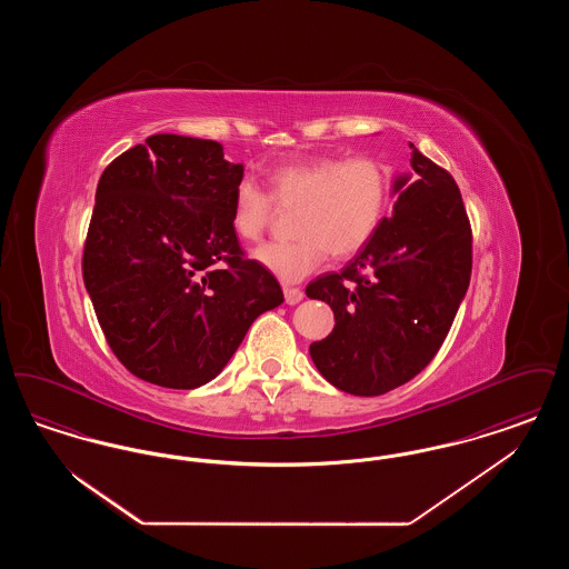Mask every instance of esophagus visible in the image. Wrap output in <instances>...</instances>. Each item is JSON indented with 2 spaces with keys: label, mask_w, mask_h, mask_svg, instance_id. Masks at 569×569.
Masks as SVG:
<instances>
[{
  "label": "esophagus",
  "mask_w": 569,
  "mask_h": 569,
  "mask_svg": "<svg viewBox=\"0 0 569 569\" xmlns=\"http://www.w3.org/2000/svg\"><path fill=\"white\" fill-rule=\"evenodd\" d=\"M283 297H286V302L288 305H297V302H300L302 300V290L300 288H292V286H286L283 288Z\"/></svg>",
  "instance_id": "1"
}]
</instances>
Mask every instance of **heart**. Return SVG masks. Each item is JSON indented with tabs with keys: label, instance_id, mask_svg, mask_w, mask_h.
Listing matches in <instances>:
<instances>
[{
	"label": "heart",
	"instance_id": "heart-1",
	"mask_svg": "<svg viewBox=\"0 0 569 569\" xmlns=\"http://www.w3.org/2000/svg\"><path fill=\"white\" fill-rule=\"evenodd\" d=\"M267 190L243 179L232 193V230L244 243L262 239L274 207L295 209V239L256 249V260L283 281H300L326 260H348L376 237L388 207L390 174L371 156H325L274 166Z\"/></svg>",
	"mask_w": 569,
	"mask_h": 569
}]
</instances>
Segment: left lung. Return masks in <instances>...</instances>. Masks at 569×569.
<instances>
[{"instance_id":"obj_1","label":"left lung","mask_w":569,"mask_h":569,"mask_svg":"<svg viewBox=\"0 0 569 569\" xmlns=\"http://www.w3.org/2000/svg\"><path fill=\"white\" fill-rule=\"evenodd\" d=\"M411 174L395 181L392 217L341 272L307 286L335 328L311 343L335 388L378 397L416 378L439 352L471 279V223L448 170L409 144Z\"/></svg>"}]
</instances>
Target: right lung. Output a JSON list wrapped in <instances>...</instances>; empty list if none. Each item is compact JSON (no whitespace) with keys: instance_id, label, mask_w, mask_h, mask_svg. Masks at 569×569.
<instances>
[{"instance_id":"add662e5","label":"right lung","mask_w":569,"mask_h":569,"mask_svg":"<svg viewBox=\"0 0 569 569\" xmlns=\"http://www.w3.org/2000/svg\"><path fill=\"white\" fill-rule=\"evenodd\" d=\"M243 166L216 140L153 134L104 168L82 279L119 362L149 383L191 390L216 378L251 322L283 302L232 230Z\"/></svg>"}]
</instances>
